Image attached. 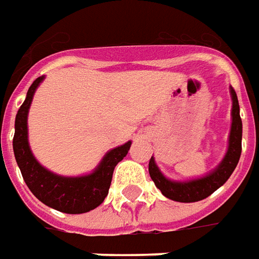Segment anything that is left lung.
Listing matches in <instances>:
<instances>
[{"instance_id": "left-lung-1", "label": "left lung", "mask_w": 259, "mask_h": 259, "mask_svg": "<svg viewBox=\"0 0 259 259\" xmlns=\"http://www.w3.org/2000/svg\"><path fill=\"white\" fill-rule=\"evenodd\" d=\"M231 100H233V110H231V130L228 138V149L226 156L223 158L220 165L203 178L193 179L187 182H175L167 179L156 166L153 156L149 160V175L159 189L162 194L175 201L181 203H192L208 197L220 186H223L227 179L234 172L235 166L241 156V138H242V122L240 117V106L234 89L231 87Z\"/></svg>"}]
</instances>
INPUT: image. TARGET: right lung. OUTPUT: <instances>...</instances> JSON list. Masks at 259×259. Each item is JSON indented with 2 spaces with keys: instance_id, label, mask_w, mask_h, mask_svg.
<instances>
[{
  "instance_id": "right-lung-1",
  "label": "right lung",
  "mask_w": 259,
  "mask_h": 259,
  "mask_svg": "<svg viewBox=\"0 0 259 259\" xmlns=\"http://www.w3.org/2000/svg\"><path fill=\"white\" fill-rule=\"evenodd\" d=\"M42 80L44 76L37 77L32 83L24 104L18 110L15 135L12 140L15 159L26 186L46 206L67 214L87 213L99 207L107 197L114 167L128 153L131 141L107 152L99 166L90 175L69 178L48 170L35 159L28 142V112L33 94Z\"/></svg>"
}]
</instances>
